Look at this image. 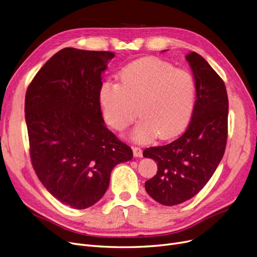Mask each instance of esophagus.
<instances>
[{
  "label": "esophagus",
  "mask_w": 257,
  "mask_h": 257,
  "mask_svg": "<svg viewBox=\"0 0 257 257\" xmlns=\"http://www.w3.org/2000/svg\"><path fill=\"white\" fill-rule=\"evenodd\" d=\"M132 150H133V155H134V157H142V156H143V151H142L141 148H139V147H133Z\"/></svg>",
  "instance_id": "esophagus-1"
}]
</instances>
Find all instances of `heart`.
I'll return each mask as SVG.
<instances>
[{
    "instance_id": "b5f03b06",
    "label": "heart",
    "mask_w": 257,
    "mask_h": 257,
    "mask_svg": "<svg viewBox=\"0 0 257 257\" xmlns=\"http://www.w3.org/2000/svg\"><path fill=\"white\" fill-rule=\"evenodd\" d=\"M99 99L105 119L115 130L132 124L139 111L142 118L133 140L148 143L157 136L174 138L186 128L195 109L197 84L190 71L157 58H144L121 71L119 83L105 82Z\"/></svg>"
}]
</instances>
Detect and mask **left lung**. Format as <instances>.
I'll use <instances>...</instances> for the list:
<instances>
[{
	"mask_svg": "<svg viewBox=\"0 0 257 257\" xmlns=\"http://www.w3.org/2000/svg\"><path fill=\"white\" fill-rule=\"evenodd\" d=\"M197 84L194 113L186 131L168 145L147 148L143 155L157 163L145 188L158 203L173 206L192 199L211 178L225 152L228 97L221 77L196 52L185 56Z\"/></svg>",
	"mask_w": 257,
	"mask_h": 257,
	"instance_id": "1",
	"label": "left lung"
}]
</instances>
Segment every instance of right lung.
I'll return each mask as SVG.
<instances>
[{
	"instance_id": "obj_1",
	"label": "right lung",
	"mask_w": 257,
	"mask_h": 257,
	"mask_svg": "<svg viewBox=\"0 0 257 257\" xmlns=\"http://www.w3.org/2000/svg\"><path fill=\"white\" fill-rule=\"evenodd\" d=\"M112 52L64 48L27 88L25 118L38 179L62 204L85 209L103 197L112 169L131 160V148L102 116V74Z\"/></svg>"
}]
</instances>
